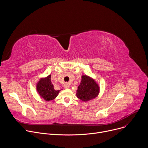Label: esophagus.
I'll return each mask as SVG.
<instances>
[{"mask_svg":"<svg viewBox=\"0 0 148 148\" xmlns=\"http://www.w3.org/2000/svg\"><path fill=\"white\" fill-rule=\"evenodd\" d=\"M64 87L65 88H69L70 87V84L69 83H65V84L64 85Z\"/></svg>","mask_w":148,"mask_h":148,"instance_id":"obj_1","label":"esophagus"}]
</instances>
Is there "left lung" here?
<instances>
[{"label":"left lung","mask_w":148,"mask_h":148,"mask_svg":"<svg viewBox=\"0 0 148 148\" xmlns=\"http://www.w3.org/2000/svg\"><path fill=\"white\" fill-rule=\"evenodd\" d=\"M77 90V97L84 102L96 98L99 92V86L92 78L84 75Z\"/></svg>","instance_id":"left-lung-1"}]
</instances>
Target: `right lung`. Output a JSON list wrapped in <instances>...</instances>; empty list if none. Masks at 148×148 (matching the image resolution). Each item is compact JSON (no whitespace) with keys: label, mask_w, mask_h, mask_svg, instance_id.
<instances>
[{"label":"right lung","mask_w":148,"mask_h":148,"mask_svg":"<svg viewBox=\"0 0 148 148\" xmlns=\"http://www.w3.org/2000/svg\"><path fill=\"white\" fill-rule=\"evenodd\" d=\"M36 88L40 97L47 101L54 99L60 91L54 89V86L51 81V75L41 78L37 84Z\"/></svg>","instance_id":"obj_1"}]
</instances>
